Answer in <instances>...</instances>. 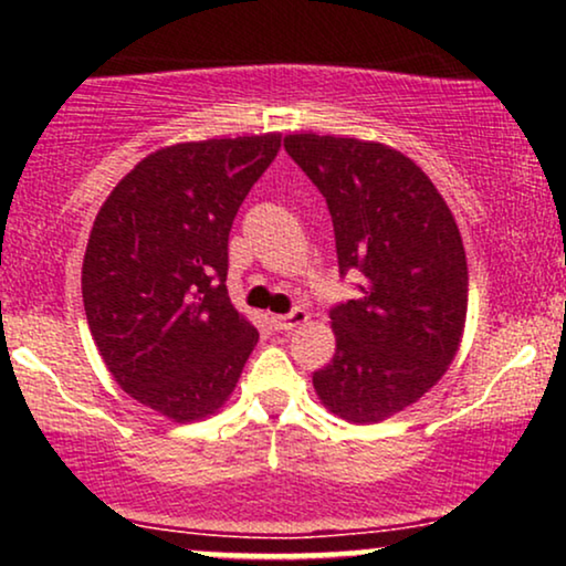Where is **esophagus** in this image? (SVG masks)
<instances>
[{
    "label": "esophagus",
    "mask_w": 566,
    "mask_h": 566,
    "mask_svg": "<svg viewBox=\"0 0 566 566\" xmlns=\"http://www.w3.org/2000/svg\"><path fill=\"white\" fill-rule=\"evenodd\" d=\"M308 322V314H305L303 308H295L290 311V314L284 316H271V324H274L276 329H292V327H301V324Z\"/></svg>",
    "instance_id": "esophagus-1"
}]
</instances>
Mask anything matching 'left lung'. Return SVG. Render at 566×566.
Masks as SVG:
<instances>
[{
	"instance_id": "8db88e82",
	"label": "left lung",
	"mask_w": 566,
	"mask_h": 566,
	"mask_svg": "<svg viewBox=\"0 0 566 566\" xmlns=\"http://www.w3.org/2000/svg\"><path fill=\"white\" fill-rule=\"evenodd\" d=\"M284 151L327 199L337 265L365 276L329 311L335 356L314 373L322 405L348 423H380L437 386L460 348L469 263L431 178L391 146L297 133Z\"/></svg>"
}]
</instances>
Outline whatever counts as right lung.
Masks as SVG:
<instances>
[{"mask_svg": "<svg viewBox=\"0 0 566 566\" xmlns=\"http://www.w3.org/2000/svg\"><path fill=\"white\" fill-rule=\"evenodd\" d=\"M282 135L175 143L97 212L82 265L90 333L125 391L175 423L229 401L258 329L233 308L229 231Z\"/></svg>", "mask_w": 566, "mask_h": 566, "instance_id": "obj_1", "label": "right lung"}]
</instances>
